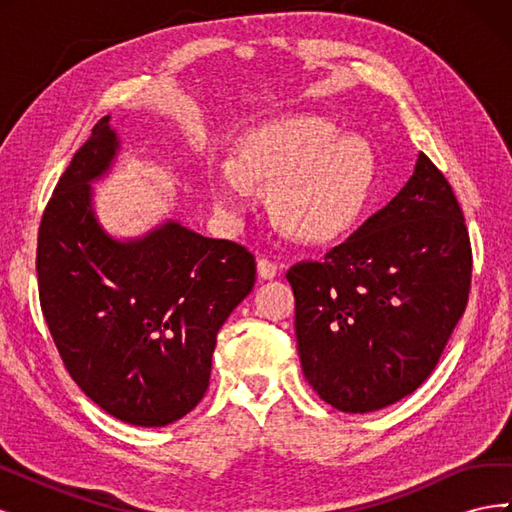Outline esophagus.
Listing matches in <instances>:
<instances>
[{
  "mask_svg": "<svg viewBox=\"0 0 512 512\" xmlns=\"http://www.w3.org/2000/svg\"><path fill=\"white\" fill-rule=\"evenodd\" d=\"M275 273H277L275 262H271L269 258H258V275L262 280H273Z\"/></svg>",
  "mask_w": 512,
  "mask_h": 512,
  "instance_id": "obj_1",
  "label": "esophagus"
}]
</instances>
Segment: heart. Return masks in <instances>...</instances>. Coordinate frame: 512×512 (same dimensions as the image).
Instances as JSON below:
<instances>
[{
	"mask_svg": "<svg viewBox=\"0 0 512 512\" xmlns=\"http://www.w3.org/2000/svg\"><path fill=\"white\" fill-rule=\"evenodd\" d=\"M237 166H218L211 190L218 205L243 207L250 188L242 179L271 188L273 220L290 237L329 241L363 213L374 190L376 160L352 136H337L333 123L314 115L271 119L237 145Z\"/></svg>",
	"mask_w": 512,
	"mask_h": 512,
	"instance_id": "heart-1",
	"label": "heart"
}]
</instances>
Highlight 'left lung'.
I'll return each mask as SVG.
<instances>
[{
  "mask_svg": "<svg viewBox=\"0 0 512 512\" xmlns=\"http://www.w3.org/2000/svg\"><path fill=\"white\" fill-rule=\"evenodd\" d=\"M286 280L320 399L359 414L395 404L427 380L468 305L472 245L451 183L421 153L389 205Z\"/></svg>",
  "mask_w": 512,
  "mask_h": 512,
  "instance_id": "1",
  "label": "left lung"
}]
</instances>
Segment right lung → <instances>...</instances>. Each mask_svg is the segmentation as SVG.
Wrapping results in <instances>:
<instances>
[{
    "instance_id": "right-lung-1",
    "label": "right lung",
    "mask_w": 512,
    "mask_h": 512,
    "mask_svg": "<svg viewBox=\"0 0 512 512\" xmlns=\"http://www.w3.org/2000/svg\"><path fill=\"white\" fill-rule=\"evenodd\" d=\"M119 143L102 117L74 153L38 230L40 307L72 380L104 412L164 427L209 389L215 337L256 282L247 247L177 222L121 243L91 211L89 181Z\"/></svg>"
}]
</instances>
